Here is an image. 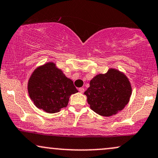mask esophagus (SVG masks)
<instances>
[{"label": "esophagus", "mask_w": 158, "mask_h": 158, "mask_svg": "<svg viewBox=\"0 0 158 158\" xmlns=\"http://www.w3.org/2000/svg\"><path fill=\"white\" fill-rule=\"evenodd\" d=\"M79 91L80 93H81V94H82V93L85 92V89L83 88V87H80V88H79Z\"/></svg>", "instance_id": "esophagus-1"}]
</instances>
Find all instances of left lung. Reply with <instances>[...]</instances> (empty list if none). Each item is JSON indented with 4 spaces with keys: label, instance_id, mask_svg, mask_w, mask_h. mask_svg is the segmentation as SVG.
<instances>
[{
    "label": "left lung",
    "instance_id": "obj_1",
    "mask_svg": "<svg viewBox=\"0 0 158 158\" xmlns=\"http://www.w3.org/2000/svg\"><path fill=\"white\" fill-rule=\"evenodd\" d=\"M85 94L91 110L102 116H110L128 104L132 87L124 74L111 68L93 78Z\"/></svg>",
    "mask_w": 158,
    "mask_h": 158
}]
</instances>
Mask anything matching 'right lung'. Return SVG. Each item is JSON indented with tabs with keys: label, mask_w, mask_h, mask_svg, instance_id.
Listing matches in <instances>:
<instances>
[{
	"label": "right lung",
	"mask_w": 158,
	"mask_h": 158,
	"mask_svg": "<svg viewBox=\"0 0 158 158\" xmlns=\"http://www.w3.org/2000/svg\"><path fill=\"white\" fill-rule=\"evenodd\" d=\"M28 91L36 107L48 113H57L67 107L71 95L78 92L73 81L54 62L35 69L28 80Z\"/></svg>",
	"instance_id": "right-lung-1"
}]
</instances>
